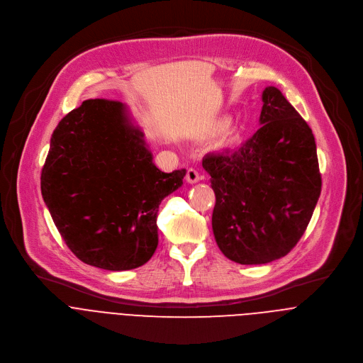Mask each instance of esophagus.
I'll return each mask as SVG.
<instances>
[{
  "instance_id": "esophagus-1",
  "label": "esophagus",
  "mask_w": 363,
  "mask_h": 363,
  "mask_svg": "<svg viewBox=\"0 0 363 363\" xmlns=\"http://www.w3.org/2000/svg\"><path fill=\"white\" fill-rule=\"evenodd\" d=\"M185 178H186V181H188L189 184H195V182H198V181L201 179V174H199L198 169H195V168H188Z\"/></svg>"
}]
</instances>
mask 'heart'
Wrapping results in <instances>:
<instances>
[{
    "label": "heart",
    "instance_id": "heart-1",
    "mask_svg": "<svg viewBox=\"0 0 363 363\" xmlns=\"http://www.w3.org/2000/svg\"><path fill=\"white\" fill-rule=\"evenodd\" d=\"M228 125H230V121H228L227 118L220 119V121H217V122L213 125V132H214V133H221V132H224V130L228 128Z\"/></svg>",
    "mask_w": 363,
    "mask_h": 363
}]
</instances>
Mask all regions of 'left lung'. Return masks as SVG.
Segmentation results:
<instances>
[{
	"label": "left lung",
	"mask_w": 363,
	"mask_h": 363,
	"mask_svg": "<svg viewBox=\"0 0 363 363\" xmlns=\"http://www.w3.org/2000/svg\"><path fill=\"white\" fill-rule=\"evenodd\" d=\"M263 101L260 129L241 146L202 160L216 192V241L240 264L287 255L322 191L312 129L277 87H266Z\"/></svg>",
	"instance_id": "obj_1"
}]
</instances>
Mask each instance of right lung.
I'll list each match as a JSON object with an SVG mask.
<instances>
[{"mask_svg":"<svg viewBox=\"0 0 363 363\" xmlns=\"http://www.w3.org/2000/svg\"><path fill=\"white\" fill-rule=\"evenodd\" d=\"M118 100L89 99L57 125L41 169V194L62 238L86 264L143 266L158 247L161 201L185 169L162 172Z\"/></svg>","mask_w":363,"mask_h":363,"instance_id":"1","label":"right lung"}]
</instances>
